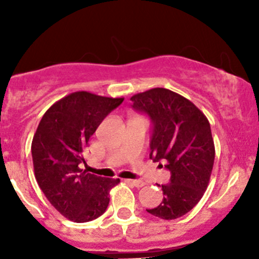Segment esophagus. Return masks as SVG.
Returning <instances> with one entry per match:
<instances>
[{"label":"esophagus","instance_id":"34e87169","mask_svg":"<svg viewBox=\"0 0 259 259\" xmlns=\"http://www.w3.org/2000/svg\"><path fill=\"white\" fill-rule=\"evenodd\" d=\"M126 182H127V183H130V184H133V185H134V187H137V188H142V187H144V185H145V182H144V180H138V179H126Z\"/></svg>","mask_w":259,"mask_h":259}]
</instances>
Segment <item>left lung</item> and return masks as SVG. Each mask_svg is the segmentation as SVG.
Returning <instances> with one entry per match:
<instances>
[{
  "instance_id": "1",
  "label": "left lung",
  "mask_w": 259,
  "mask_h": 259,
  "mask_svg": "<svg viewBox=\"0 0 259 259\" xmlns=\"http://www.w3.org/2000/svg\"><path fill=\"white\" fill-rule=\"evenodd\" d=\"M130 100L153 122L150 158L164 161L170 171V183L159 185L163 202L146 211L166 221L183 217L198 204L209 184L215 156L209 121L192 101L168 89H150Z\"/></svg>"
}]
</instances>
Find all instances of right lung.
I'll return each instance as SVG.
<instances>
[{
	"label": "right lung",
	"mask_w": 259,
	"mask_h": 259,
	"mask_svg": "<svg viewBox=\"0 0 259 259\" xmlns=\"http://www.w3.org/2000/svg\"><path fill=\"white\" fill-rule=\"evenodd\" d=\"M124 98L88 91L71 93L44 114L33 135V170L38 187L65 218L85 223L100 217L120 179L94 176L80 168L89 139Z\"/></svg>",
	"instance_id": "obj_1"
}]
</instances>
